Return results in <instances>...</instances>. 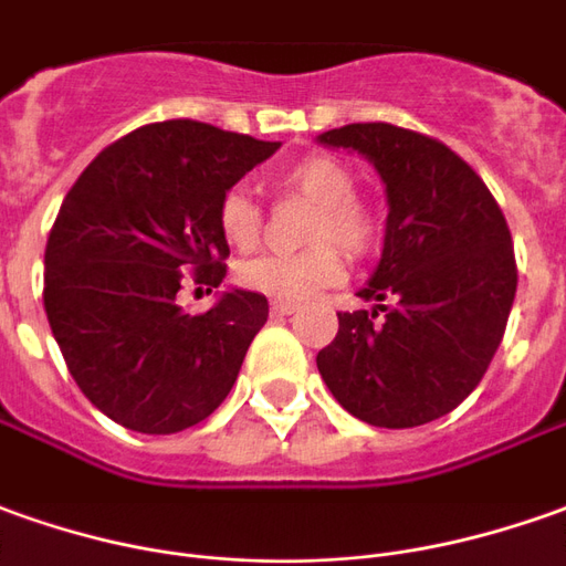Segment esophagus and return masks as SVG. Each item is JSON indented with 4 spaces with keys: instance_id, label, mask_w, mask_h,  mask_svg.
<instances>
[{
    "instance_id": "esophagus-1",
    "label": "esophagus",
    "mask_w": 566,
    "mask_h": 566,
    "mask_svg": "<svg viewBox=\"0 0 566 566\" xmlns=\"http://www.w3.org/2000/svg\"><path fill=\"white\" fill-rule=\"evenodd\" d=\"M295 311H298V307L290 305V302H274V305H271V314H274V317H290Z\"/></svg>"
}]
</instances>
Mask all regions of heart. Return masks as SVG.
I'll use <instances>...</instances> for the list:
<instances>
[{
    "mask_svg": "<svg viewBox=\"0 0 566 566\" xmlns=\"http://www.w3.org/2000/svg\"><path fill=\"white\" fill-rule=\"evenodd\" d=\"M354 171L333 157H305L276 175V190L302 197L314 206L307 218V243L295 255H259L237 268L243 290L261 292L274 302H307L321 290L342 283L345 261L333 243L348 255H369L381 240V216L354 193ZM218 231L233 249H252L261 237V209L245 190H228L218 202Z\"/></svg>",
    "mask_w": 566,
    "mask_h": 566,
    "instance_id": "b5f03b06",
    "label": "heart"
}]
</instances>
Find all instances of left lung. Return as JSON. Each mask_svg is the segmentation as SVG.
I'll use <instances>...</instances> for the list:
<instances>
[{
  "mask_svg": "<svg viewBox=\"0 0 566 566\" xmlns=\"http://www.w3.org/2000/svg\"><path fill=\"white\" fill-rule=\"evenodd\" d=\"M317 142L369 159L388 197L379 268L357 292L379 305L338 314L317 369L360 422H434L484 379L512 314L517 264L505 216L481 175L428 135L350 123Z\"/></svg>",
  "mask_w": 566,
  "mask_h": 566,
  "instance_id": "obj_1",
  "label": "left lung"
}]
</instances>
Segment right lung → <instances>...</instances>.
I'll list each match as a JSON object with an SVG mask.
<instances>
[{"label": "right lung", "instance_id": "obj_1", "mask_svg": "<svg viewBox=\"0 0 566 566\" xmlns=\"http://www.w3.org/2000/svg\"><path fill=\"white\" fill-rule=\"evenodd\" d=\"M276 147L166 119L101 150L70 187L45 245L42 302L70 376L116 424L175 434L231 395L268 298L228 290L187 314L178 290L187 271L221 286L231 249L218 202Z\"/></svg>", "mask_w": 566, "mask_h": 566}]
</instances>
